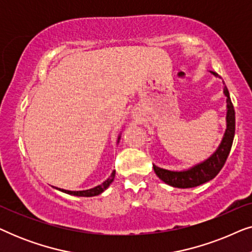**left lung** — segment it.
<instances>
[{
  "label": "left lung",
  "mask_w": 252,
  "mask_h": 252,
  "mask_svg": "<svg viewBox=\"0 0 252 252\" xmlns=\"http://www.w3.org/2000/svg\"><path fill=\"white\" fill-rule=\"evenodd\" d=\"M211 73L218 77V73H216V72H211ZM223 94L227 97V128L219 148L208 159L186 171H168L154 165L155 173L165 184L177 188L197 187L199 185H203L205 182L212 180L219 173L223 165H225L227 157L229 155L230 148H232L234 134H235V111H234L233 103L229 97V92L226 86L223 87Z\"/></svg>",
  "instance_id": "obj_1"
}]
</instances>
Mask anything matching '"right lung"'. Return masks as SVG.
<instances>
[{"label":"right lung","mask_w":252,"mask_h":252,"mask_svg":"<svg viewBox=\"0 0 252 252\" xmlns=\"http://www.w3.org/2000/svg\"><path fill=\"white\" fill-rule=\"evenodd\" d=\"M119 139L120 136L118 137V142H119ZM115 175H116V171H113L111 175H110L109 179H106V180L101 184L99 186H96V187L92 188V189H87V190H79V191H72V190H65V189H60L63 192H66V194H70V195H73V196H82V197H91V196H96V195H99L101 192H103L105 190L106 188L109 187L110 184L113 181V179H115Z\"/></svg>","instance_id":"obj_1"}]
</instances>
